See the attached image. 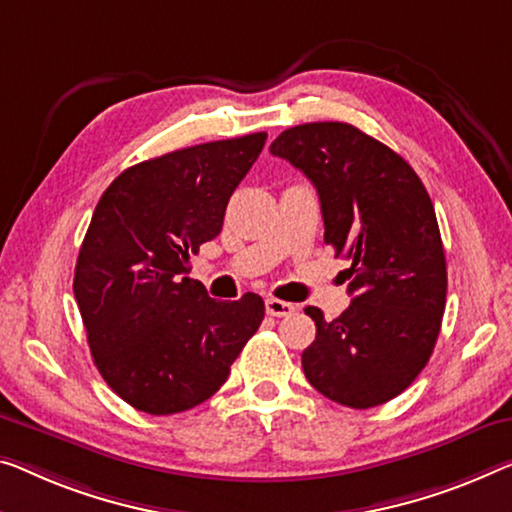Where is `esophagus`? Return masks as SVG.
<instances>
[{
	"label": "esophagus",
	"mask_w": 512,
	"mask_h": 512,
	"mask_svg": "<svg viewBox=\"0 0 512 512\" xmlns=\"http://www.w3.org/2000/svg\"><path fill=\"white\" fill-rule=\"evenodd\" d=\"M294 310H296V305L289 303V301L273 299V296L266 299V312H269L271 317H289Z\"/></svg>",
	"instance_id": "esophagus-1"
}]
</instances>
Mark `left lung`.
<instances>
[{"label":"left lung","mask_w":512,"mask_h":512,"mask_svg":"<svg viewBox=\"0 0 512 512\" xmlns=\"http://www.w3.org/2000/svg\"><path fill=\"white\" fill-rule=\"evenodd\" d=\"M271 154L317 188L324 241L352 259L349 308L326 322L303 372L326 398L352 409L384 404L411 386L432 356L446 308V255L430 195L402 156L342 121L282 131Z\"/></svg>","instance_id":"8db88e82"}]
</instances>
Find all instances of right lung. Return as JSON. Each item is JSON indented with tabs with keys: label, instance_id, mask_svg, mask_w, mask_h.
Listing matches in <instances>:
<instances>
[{
	"label": "right lung",
	"instance_id": "right-lung-1",
	"mask_svg": "<svg viewBox=\"0 0 512 512\" xmlns=\"http://www.w3.org/2000/svg\"><path fill=\"white\" fill-rule=\"evenodd\" d=\"M266 133L195 144L114 179L75 264L94 363L121 400L167 416L209 400L264 319V301L211 299L190 257L223 230L227 202Z\"/></svg>",
	"mask_w": 512,
	"mask_h": 512
}]
</instances>
